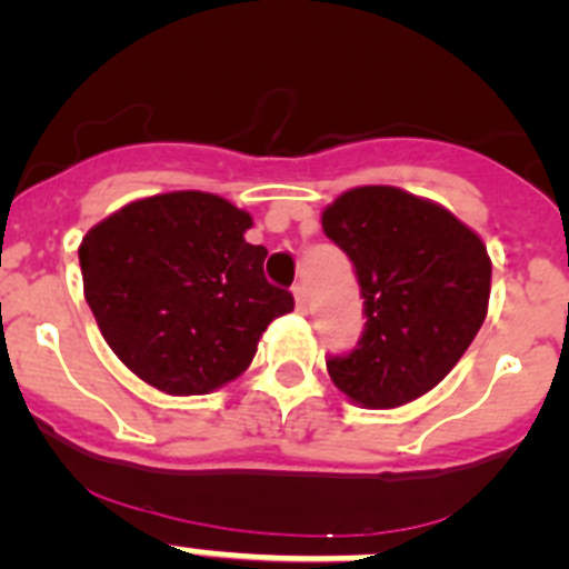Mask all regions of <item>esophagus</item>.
Returning a JSON list of instances; mask_svg holds the SVG:
<instances>
[{"label": "esophagus", "mask_w": 569, "mask_h": 569, "mask_svg": "<svg viewBox=\"0 0 569 569\" xmlns=\"http://www.w3.org/2000/svg\"><path fill=\"white\" fill-rule=\"evenodd\" d=\"M292 298H296L298 312H307V287H303V284L292 287Z\"/></svg>", "instance_id": "34e87169"}]
</instances>
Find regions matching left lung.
Instances as JSON below:
<instances>
[{
  "label": "left lung",
  "mask_w": 569,
  "mask_h": 569,
  "mask_svg": "<svg viewBox=\"0 0 569 569\" xmlns=\"http://www.w3.org/2000/svg\"><path fill=\"white\" fill-rule=\"evenodd\" d=\"M357 268L359 348L326 362L348 401L398 409L435 390L462 359L489 307L487 246L451 210L392 184H362L320 216Z\"/></svg>",
  "instance_id": "left-lung-1"
}]
</instances>
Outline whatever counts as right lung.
Returning <instances> with one entry per match:
<instances>
[{"instance_id":"1","label":"right lung","mask_w":569,"mask_h":569,"mask_svg":"<svg viewBox=\"0 0 569 569\" xmlns=\"http://www.w3.org/2000/svg\"><path fill=\"white\" fill-rule=\"evenodd\" d=\"M251 216L201 190L123 204L80 243L86 301L138 379L168 396H207L238 379L292 296L246 243Z\"/></svg>"}]
</instances>
